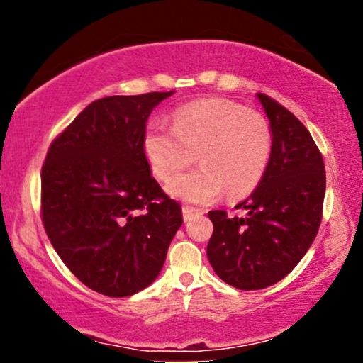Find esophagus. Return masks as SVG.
Segmentation results:
<instances>
[{
	"label": "esophagus",
	"instance_id": "obj_1",
	"mask_svg": "<svg viewBox=\"0 0 363 363\" xmlns=\"http://www.w3.org/2000/svg\"><path fill=\"white\" fill-rule=\"evenodd\" d=\"M182 211H183V220L185 221H190L191 218L198 213V210H195V208H191V206H183Z\"/></svg>",
	"mask_w": 363,
	"mask_h": 363
}]
</instances>
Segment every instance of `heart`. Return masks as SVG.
<instances>
[{
	"label": "heart",
	"instance_id": "1",
	"mask_svg": "<svg viewBox=\"0 0 363 363\" xmlns=\"http://www.w3.org/2000/svg\"><path fill=\"white\" fill-rule=\"evenodd\" d=\"M272 148L261 113L225 99H205L177 108L173 127L153 121L143 132V153L158 180L170 182L197 153L201 167L175 178L168 191L183 201L206 205L223 190L250 193L264 175Z\"/></svg>",
	"mask_w": 363,
	"mask_h": 363
}]
</instances>
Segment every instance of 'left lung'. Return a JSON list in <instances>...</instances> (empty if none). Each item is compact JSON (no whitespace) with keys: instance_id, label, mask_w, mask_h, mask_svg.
Segmentation results:
<instances>
[{"instance_id":"1","label":"left lung","mask_w":363,"mask_h":363,"mask_svg":"<svg viewBox=\"0 0 363 363\" xmlns=\"http://www.w3.org/2000/svg\"><path fill=\"white\" fill-rule=\"evenodd\" d=\"M256 97L272 135L264 175L236 206L245 210L242 218L208 213V261L220 279L242 291L264 289L294 269L319 231L325 195L324 160L304 123L274 99Z\"/></svg>"}]
</instances>
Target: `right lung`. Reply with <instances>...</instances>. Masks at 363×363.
Here are the masks:
<instances>
[{
  "mask_svg": "<svg viewBox=\"0 0 363 363\" xmlns=\"http://www.w3.org/2000/svg\"><path fill=\"white\" fill-rule=\"evenodd\" d=\"M172 92L104 97L49 147L41 213L49 241L89 289L127 297L160 274L182 208L152 177L143 132Z\"/></svg>",
  "mask_w": 363,
  "mask_h": 363,
  "instance_id": "1",
  "label": "right lung"
}]
</instances>
